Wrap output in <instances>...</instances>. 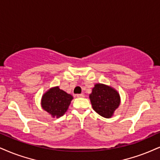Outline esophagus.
Masks as SVG:
<instances>
[{"label": "esophagus", "mask_w": 160, "mask_h": 160, "mask_svg": "<svg viewBox=\"0 0 160 160\" xmlns=\"http://www.w3.org/2000/svg\"><path fill=\"white\" fill-rule=\"evenodd\" d=\"M76 96L78 98H83V97H84V94H82H82H77Z\"/></svg>", "instance_id": "1"}]
</instances>
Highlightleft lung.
I'll return each instance as SVG.
<instances>
[{
	"label": "left lung",
	"instance_id": "8db88e82",
	"mask_svg": "<svg viewBox=\"0 0 160 160\" xmlns=\"http://www.w3.org/2000/svg\"><path fill=\"white\" fill-rule=\"evenodd\" d=\"M93 110L104 118H110L120 104V97L117 91L110 87L96 84L90 95Z\"/></svg>",
	"mask_w": 160,
	"mask_h": 160
}]
</instances>
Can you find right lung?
Instances as JSON below:
<instances>
[{
	"label": "right lung",
	"instance_id": "1",
	"mask_svg": "<svg viewBox=\"0 0 160 160\" xmlns=\"http://www.w3.org/2000/svg\"><path fill=\"white\" fill-rule=\"evenodd\" d=\"M72 98L70 94L56 87L44 94L41 99V106L52 117L58 118L65 113Z\"/></svg>",
	"mask_w": 160,
	"mask_h": 160
}]
</instances>
